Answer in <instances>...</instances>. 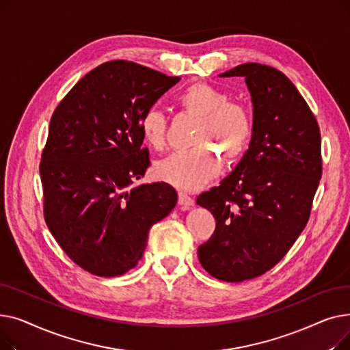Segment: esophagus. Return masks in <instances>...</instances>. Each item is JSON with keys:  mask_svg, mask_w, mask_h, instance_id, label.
I'll list each match as a JSON object with an SVG mask.
<instances>
[{"mask_svg": "<svg viewBox=\"0 0 350 350\" xmlns=\"http://www.w3.org/2000/svg\"><path fill=\"white\" fill-rule=\"evenodd\" d=\"M178 204L185 210H189L194 204V200L186 193H178Z\"/></svg>", "mask_w": 350, "mask_h": 350, "instance_id": "1", "label": "esophagus"}]
</instances>
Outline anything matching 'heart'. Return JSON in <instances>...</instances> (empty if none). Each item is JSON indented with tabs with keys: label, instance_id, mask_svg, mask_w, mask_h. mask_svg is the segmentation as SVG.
Instances as JSON below:
<instances>
[{
	"label": "heart",
	"instance_id": "1",
	"mask_svg": "<svg viewBox=\"0 0 350 350\" xmlns=\"http://www.w3.org/2000/svg\"><path fill=\"white\" fill-rule=\"evenodd\" d=\"M176 102L185 112L198 118L191 140L196 147L159 161L154 172L159 180L177 189L197 190L221 169L217 152L227 163L244 154L252 136V116L244 103L231 100L224 89L207 82H194L181 89ZM137 123L143 142L154 150H163L165 118L160 110L146 109Z\"/></svg>",
	"mask_w": 350,
	"mask_h": 350
}]
</instances>
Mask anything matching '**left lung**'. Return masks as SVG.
<instances>
[{
	"mask_svg": "<svg viewBox=\"0 0 350 350\" xmlns=\"http://www.w3.org/2000/svg\"><path fill=\"white\" fill-rule=\"evenodd\" d=\"M244 77L254 106L250 149L197 204L215 218L198 260L214 278L241 282L277 265L304 231L322 177L321 132L286 75L243 64L219 75Z\"/></svg>",
	"mask_w": 350,
	"mask_h": 350,
	"instance_id": "obj_1",
	"label": "left lung"
}]
</instances>
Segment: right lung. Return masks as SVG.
<instances>
[{
	"mask_svg": "<svg viewBox=\"0 0 350 350\" xmlns=\"http://www.w3.org/2000/svg\"><path fill=\"white\" fill-rule=\"evenodd\" d=\"M178 81L131 61L105 62L51 118L40 163L45 223L69 258L98 277L132 269L150 227L177 203L167 183L132 185L150 165L139 118Z\"/></svg>",
	"mask_w": 350,
	"mask_h": 350,
	"instance_id": "right-lung-1",
	"label": "right lung"
}]
</instances>
